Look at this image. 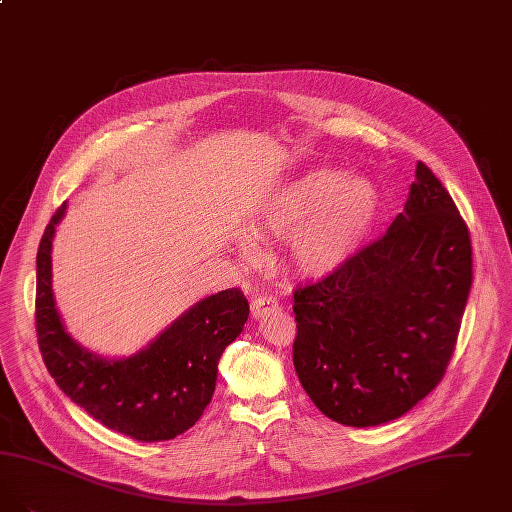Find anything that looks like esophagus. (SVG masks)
<instances>
[{
	"instance_id": "1",
	"label": "esophagus",
	"mask_w": 512,
	"mask_h": 512,
	"mask_svg": "<svg viewBox=\"0 0 512 512\" xmlns=\"http://www.w3.org/2000/svg\"><path fill=\"white\" fill-rule=\"evenodd\" d=\"M276 310H278V301H276L274 297H270V295H259V297L253 299V303H251V316H253L255 320L265 318L266 314L276 312Z\"/></svg>"
}]
</instances>
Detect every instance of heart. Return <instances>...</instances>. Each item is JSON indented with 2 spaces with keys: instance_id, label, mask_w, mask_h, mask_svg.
Instances as JSON below:
<instances>
[{
  "instance_id": "b5f03b06",
  "label": "heart",
  "mask_w": 512,
  "mask_h": 512,
  "mask_svg": "<svg viewBox=\"0 0 512 512\" xmlns=\"http://www.w3.org/2000/svg\"><path fill=\"white\" fill-rule=\"evenodd\" d=\"M381 211L375 183L337 167H314L266 205L257 234L289 242L291 266L308 280L337 274L358 253ZM240 249L251 247L249 238Z\"/></svg>"
}]
</instances>
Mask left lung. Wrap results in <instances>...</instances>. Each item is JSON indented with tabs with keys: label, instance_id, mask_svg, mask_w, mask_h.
Returning <instances> with one entry per match:
<instances>
[{
	"label": "left lung",
	"instance_id": "obj_1",
	"mask_svg": "<svg viewBox=\"0 0 512 512\" xmlns=\"http://www.w3.org/2000/svg\"><path fill=\"white\" fill-rule=\"evenodd\" d=\"M471 286L469 228L417 162L387 234L293 295V364L314 406L358 429L408 413L444 377Z\"/></svg>",
	"mask_w": 512,
	"mask_h": 512
}]
</instances>
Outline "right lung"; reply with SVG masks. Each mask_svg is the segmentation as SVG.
I'll list each match as a JSON object with an SVG mask.
<instances>
[{"instance_id": "add662e5", "label": "right lung", "mask_w": 512, "mask_h": 512, "mask_svg": "<svg viewBox=\"0 0 512 512\" xmlns=\"http://www.w3.org/2000/svg\"><path fill=\"white\" fill-rule=\"evenodd\" d=\"M64 215L66 202L45 228L36 259V329L47 371L74 404L110 430L141 442L183 434L211 402L221 354L244 329V293L232 287L194 303L131 356H99L70 335L55 303L51 253Z\"/></svg>"}]
</instances>
